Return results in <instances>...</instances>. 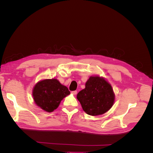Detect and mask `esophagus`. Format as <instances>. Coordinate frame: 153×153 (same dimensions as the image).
I'll use <instances>...</instances> for the list:
<instances>
[{
	"label": "esophagus",
	"instance_id": "esophagus-1",
	"mask_svg": "<svg viewBox=\"0 0 153 153\" xmlns=\"http://www.w3.org/2000/svg\"><path fill=\"white\" fill-rule=\"evenodd\" d=\"M71 94L73 95H76L77 94V91H71Z\"/></svg>",
	"mask_w": 153,
	"mask_h": 153
}]
</instances>
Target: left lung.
Segmentation results:
<instances>
[{
    "label": "left lung",
    "mask_w": 153,
    "mask_h": 153,
    "mask_svg": "<svg viewBox=\"0 0 153 153\" xmlns=\"http://www.w3.org/2000/svg\"><path fill=\"white\" fill-rule=\"evenodd\" d=\"M76 98L86 114L96 116L112 108L115 94L112 87L104 78L91 76L85 83V89L78 92Z\"/></svg>",
    "instance_id": "1"
}]
</instances>
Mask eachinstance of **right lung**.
<instances>
[{
    "label": "right lung",
    "instance_id": "add662e5",
    "mask_svg": "<svg viewBox=\"0 0 153 153\" xmlns=\"http://www.w3.org/2000/svg\"><path fill=\"white\" fill-rule=\"evenodd\" d=\"M69 94L68 87L55 78L38 82L32 91L35 103L47 112H52L57 108L63 98Z\"/></svg>",
    "mask_w": 153,
    "mask_h": 153
}]
</instances>
